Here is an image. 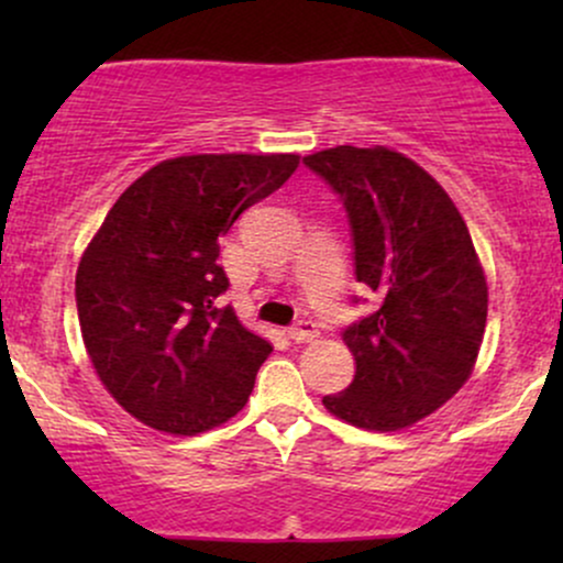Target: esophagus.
<instances>
[{"mask_svg":"<svg viewBox=\"0 0 563 563\" xmlns=\"http://www.w3.org/2000/svg\"><path fill=\"white\" fill-rule=\"evenodd\" d=\"M288 339L296 341V344H303V341L318 339V325L312 320H299L296 325L288 328Z\"/></svg>","mask_w":563,"mask_h":563,"instance_id":"obj_1","label":"esophagus"}]
</instances>
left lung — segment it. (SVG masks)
I'll return each instance as SVG.
<instances>
[{
  "instance_id": "left-lung-1",
  "label": "left lung",
  "mask_w": 563,
  "mask_h": 563,
  "mask_svg": "<svg viewBox=\"0 0 563 563\" xmlns=\"http://www.w3.org/2000/svg\"><path fill=\"white\" fill-rule=\"evenodd\" d=\"M303 164L344 203L354 275L380 301L344 328L357 371L322 405L360 429H405L439 410L474 371L487 325L474 241L442 185L402 153L339 145Z\"/></svg>"
}]
</instances>
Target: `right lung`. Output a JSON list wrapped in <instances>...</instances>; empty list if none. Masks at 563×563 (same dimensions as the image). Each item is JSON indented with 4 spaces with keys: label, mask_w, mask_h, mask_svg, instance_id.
<instances>
[{
    "label": "right lung",
    "mask_w": 563,
    "mask_h": 563,
    "mask_svg": "<svg viewBox=\"0 0 563 563\" xmlns=\"http://www.w3.org/2000/svg\"><path fill=\"white\" fill-rule=\"evenodd\" d=\"M299 166L294 153L161 161L121 192L76 269L81 339L129 416L192 437L245 405L273 346L217 307L219 238Z\"/></svg>",
    "instance_id": "add662e5"
}]
</instances>
